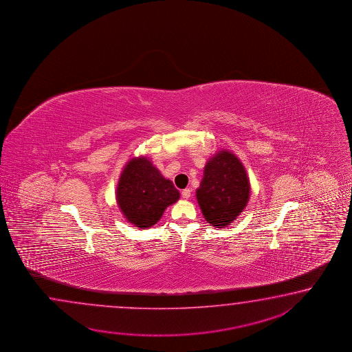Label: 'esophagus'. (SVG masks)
Returning <instances> with one entry per match:
<instances>
[{"mask_svg":"<svg viewBox=\"0 0 352 352\" xmlns=\"http://www.w3.org/2000/svg\"><path fill=\"white\" fill-rule=\"evenodd\" d=\"M181 195H182L184 199H188V197L191 196V190H190V188H185V190H182Z\"/></svg>","mask_w":352,"mask_h":352,"instance_id":"obj_1","label":"esophagus"}]
</instances>
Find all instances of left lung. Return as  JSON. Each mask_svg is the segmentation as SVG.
Returning a JSON list of instances; mask_svg holds the SVG:
<instances>
[{
  "instance_id": "left-lung-1",
  "label": "left lung",
  "mask_w": 352,
  "mask_h": 352,
  "mask_svg": "<svg viewBox=\"0 0 352 352\" xmlns=\"http://www.w3.org/2000/svg\"><path fill=\"white\" fill-rule=\"evenodd\" d=\"M250 182L245 167L230 151L221 150L204 167L196 199L210 226L225 228L245 209Z\"/></svg>"
}]
</instances>
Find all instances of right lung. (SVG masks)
<instances>
[{"mask_svg": "<svg viewBox=\"0 0 352 352\" xmlns=\"http://www.w3.org/2000/svg\"><path fill=\"white\" fill-rule=\"evenodd\" d=\"M116 199L128 223L148 229L161 219L167 206L179 200V192L148 158L140 156L131 158L123 167Z\"/></svg>", "mask_w": 352, "mask_h": 352, "instance_id": "right-lung-1", "label": "right lung"}]
</instances>
